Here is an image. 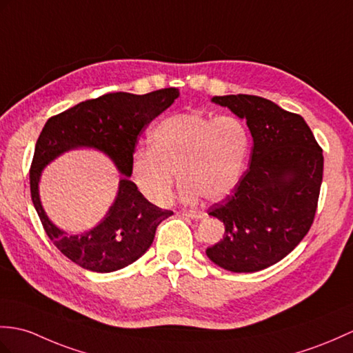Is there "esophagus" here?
<instances>
[{
  "label": "esophagus",
  "mask_w": 353,
  "mask_h": 353,
  "mask_svg": "<svg viewBox=\"0 0 353 353\" xmlns=\"http://www.w3.org/2000/svg\"><path fill=\"white\" fill-rule=\"evenodd\" d=\"M183 216H188V218H191V219H200V218H203L204 215L201 214V212L190 210V212H183Z\"/></svg>",
  "instance_id": "obj_1"
}]
</instances>
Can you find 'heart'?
Instances as JSON below:
<instances>
[{
	"instance_id": "b5f03b06",
	"label": "heart",
	"mask_w": 353,
	"mask_h": 353,
	"mask_svg": "<svg viewBox=\"0 0 353 353\" xmlns=\"http://www.w3.org/2000/svg\"><path fill=\"white\" fill-rule=\"evenodd\" d=\"M250 130L234 116L185 112L158 123L149 149L130 159V177L144 199L157 206L173 194L174 174L185 201L223 200L237 186L250 152Z\"/></svg>"
}]
</instances>
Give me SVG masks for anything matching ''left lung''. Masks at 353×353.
<instances>
[{
    "mask_svg": "<svg viewBox=\"0 0 353 353\" xmlns=\"http://www.w3.org/2000/svg\"><path fill=\"white\" fill-rule=\"evenodd\" d=\"M247 120L252 137L250 168L232 195L212 204L209 215L225 225L208 257L232 272H257L283 260L314 221L323 154L299 114L252 94L215 96Z\"/></svg>",
    "mask_w": 353,
    "mask_h": 353,
    "instance_id": "left-lung-1",
    "label": "left lung"
}]
</instances>
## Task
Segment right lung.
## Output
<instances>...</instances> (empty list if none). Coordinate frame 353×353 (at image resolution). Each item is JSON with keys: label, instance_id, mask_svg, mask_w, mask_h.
<instances>
[{"label": "right lung", "instance_id": "obj_1", "mask_svg": "<svg viewBox=\"0 0 353 353\" xmlns=\"http://www.w3.org/2000/svg\"><path fill=\"white\" fill-rule=\"evenodd\" d=\"M177 97L179 88L174 87L141 96L108 93L81 102L46 121L30 168L31 200L48 237L73 263L93 272H114L134 263L150 248L157 227L173 215L144 199L129 177L141 129ZM78 146H92L108 154L125 176L121 178L117 200L101 223L88 232L69 235L46 216L38 196V180L49 161Z\"/></svg>", "mask_w": 353, "mask_h": 353}]
</instances>
